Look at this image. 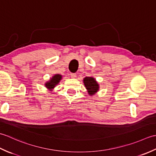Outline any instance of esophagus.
Instances as JSON below:
<instances>
[{
  "label": "esophagus",
  "mask_w": 156,
  "mask_h": 156,
  "mask_svg": "<svg viewBox=\"0 0 156 156\" xmlns=\"http://www.w3.org/2000/svg\"><path fill=\"white\" fill-rule=\"evenodd\" d=\"M76 76H77V75H76V73H71V74H70V76H71L72 78H76Z\"/></svg>",
  "instance_id": "1"
}]
</instances>
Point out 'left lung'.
I'll return each instance as SVG.
<instances>
[{
    "label": "left lung",
    "mask_w": 156,
    "mask_h": 156,
    "mask_svg": "<svg viewBox=\"0 0 156 156\" xmlns=\"http://www.w3.org/2000/svg\"><path fill=\"white\" fill-rule=\"evenodd\" d=\"M84 84L90 96L94 95L99 90V84L93 77H85L83 80Z\"/></svg>",
    "instance_id": "obj_1"
}]
</instances>
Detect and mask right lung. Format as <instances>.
I'll list each match as a JSON object with an SVG mask.
<instances>
[{"instance_id": "right-lung-1", "label": "right lung", "mask_w": 156, "mask_h": 156, "mask_svg": "<svg viewBox=\"0 0 156 156\" xmlns=\"http://www.w3.org/2000/svg\"><path fill=\"white\" fill-rule=\"evenodd\" d=\"M62 75L58 74L53 76L50 80L45 84V87L48 89H49V90H52V89L54 88L55 86L58 84L59 81L62 80Z\"/></svg>"}]
</instances>
